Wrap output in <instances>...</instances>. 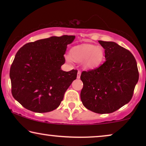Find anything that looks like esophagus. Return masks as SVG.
<instances>
[{"label": "esophagus", "mask_w": 146, "mask_h": 146, "mask_svg": "<svg viewBox=\"0 0 146 146\" xmlns=\"http://www.w3.org/2000/svg\"><path fill=\"white\" fill-rule=\"evenodd\" d=\"M80 75H81V72L80 71H78L77 73V78H80Z\"/></svg>", "instance_id": "34e87169"}]
</instances>
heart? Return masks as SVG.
Wrapping results in <instances>:
<instances>
[{
  "label": "heart",
  "mask_w": 146,
  "mask_h": 146,
  "mask_svg": "<svg viewBox=\"0 0 146 146\" xmlns=\"http://www.w3.org/2000/svg\"><path fill=\"white\" fill-rule=\"evenodd\" d=\"M105 56V50L100 46L84 44L74 47L71 56L66 55L67 62L71 64L73 60L81 62L85 70H93L100 66Z\"/></svg>",
  "instance_id": "obj_1"
}]
</instances>
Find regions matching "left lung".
Segmentation results:
<instances>
[{
  "instance_id": "left-lung-1",
  "label": "left lung",
  "mask_w": 146,
  "mask_h": 146,
  "mask_svg": "<svg viewBox=\"0 0 146 146\" xmlns=\"http://www.w3.org/2000/svg\"><path fill=\"white\" fill-rule=\"evenodd\" d=\"M105 49V62L96 69L83 71L80 98L88 110L112 113L132 98L138 82L137 63L132 54L114 42L99 40Z\"/></svg>"
}]
</instances>
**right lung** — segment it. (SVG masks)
Wrapping results in <instances>:
<instances>
[{
  "label": "right lung",
  "instance_id": "1",
  "mask_svg": "<svg viewBox=\"0 0 146 146\" xmlns=\"http://www.w3.org/2000/svg\"><path fill=\"white\" fill-rule=\"evenodd\" d=\"M74 36H52L26 44L16 54L10 70L12 94L25 108L37 113L56 109L76 70L63 71L68 44Z\"/></svg>",
  "mask_w": 146,
  "mask_h": 146
}]
</instances>
